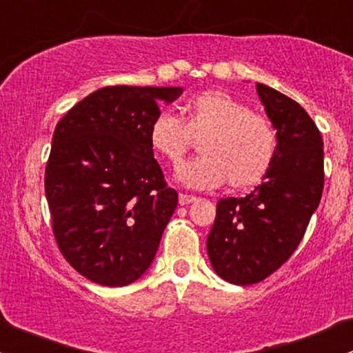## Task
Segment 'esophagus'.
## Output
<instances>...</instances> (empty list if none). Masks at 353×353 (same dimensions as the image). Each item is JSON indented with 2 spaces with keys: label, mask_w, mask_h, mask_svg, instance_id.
<instances>
[{
  "label": "esophagus",
  "mask_w": 353,
  "mask_h": 353,
  "mask_svg": "<svg viewBox=\"0 0 353 353\" xmlns=\"http://www.w3.org/2000/svg\"><path fill=\"white\" fill-rule=\"evenodd\" d=\"M194 201H195L194 195H187V194L178 195V203H180V205H188V203H192Z\"/></svg>",
  "instance_id": "1"
}]
</instances>
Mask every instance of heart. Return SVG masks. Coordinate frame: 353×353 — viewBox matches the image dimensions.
<instances>
[{"mask_svg": "<svg viewBox=\"0 0 353 353\" xmlns=\"http://www.w3.org/2000/svg\"><path fill=\"white\" fill-rule=\"evenodd\" d=\"M192 141H199L201 158L176 172L192 188H217L224 181L232 190L255 187L270 172L279 146L272 122L224 92H203L183 105L181 121L159 114L150 127L152 151L173 166Z\"/></svg>", "mask_w": 353, "mask_h": 353, "instance_id": "heart-1", "label": "heart"}]
</instances>
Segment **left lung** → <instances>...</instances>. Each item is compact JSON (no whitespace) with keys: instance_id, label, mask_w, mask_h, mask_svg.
Returning <instances> with one entry per match:
<instances>
[{"instance_id":"left-lung-1","label":"left lung","mask_w":353,"mask_h":353,"mask_svg":"<svg viewBox=\"0 0 353 353\" xmlns=\"http://www.w3.org/2000/svg\"><path fill=\"white\" fill-rule=\"evenodd\" d=\"M256 93L277 130L270 172L246 197L217 202L207 255L224 281L252 285L274 274L296 252L321 201L323 139L303 107L256 83Z\"/></svg>"}]
</instances>
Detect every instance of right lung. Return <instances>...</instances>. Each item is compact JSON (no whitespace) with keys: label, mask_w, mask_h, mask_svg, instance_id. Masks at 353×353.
Instances as JSON below:
<instances>
[{"label":"right lung","mask_w":353,"mask_h":353,"mask_svg":"<svg viewBox=\"0 0 353 353\" xmlns=\"http://www.w3.org/2000/svg\"><path fill=\"white\" fill-rule=\"evenodd\" d=\"M178 86H105L57 122L46 197L61 253L100 285L132 284L150 268L178 194L150 144L159 103Z\"/></svg>","instance_id":"add662e5"}]
</instances>
